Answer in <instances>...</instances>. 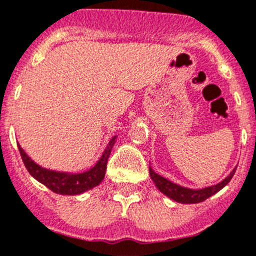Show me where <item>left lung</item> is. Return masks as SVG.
<instances>
[{"mask_svg": "<svg viewBox=\"0 0 256 256\" xmlns=\"http://www.w3.org/2000/svg\"><path fill=\"white\" fill-rule=\"evenodd\" d=\"M235 171L236 168H234L228 177H225L222 181L214 184V186L204 187V188H187V187L180 186V184H174V182L160 176V174H156V172L153 171L152 167H150V178H152V181L154 182L156 187H157L163 194H166L168 198L174 200V201H176V202H180V204L202 202V201L208 200V197L215 194L216 192L220 191L221 188H224V187L231 181L232 176L235 174Z\"/></svg>", "mask_w": 256, "mask_h": 256, "instance_id": "obj_1", "label": "left lung"}]
</instances>
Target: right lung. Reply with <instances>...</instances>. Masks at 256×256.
<instances>
[{
  "mask_svg": "<svg viewBox=\"0 0 256 256\" xmlns=\"http://www.w3.org/2000/svg\"><path fill=\"white\" fill-rule=\"evenodd\" d=\"M118 136H114L108 143L106 148L104 150L103 154L99 158L98 162L96 163V166L92 167L90 170L85 172H80V174H70V172H60V171H52V170L44 168V167L38 166V163L34 162L25 150L18 146V150L22 157L24 164L28 168V174L38 180L40 184H45L48 190H51L55 194H80L86 192L88 190H92L93 187L98 186L106 176V163H108V158L110 156L112 148H113L114 143Z\"/></svg>",
  "mask_w": 256,
  "mask_h": 256,
  "instance_id": "add662e5",
  "label": "right lung"
}]
</instances>
